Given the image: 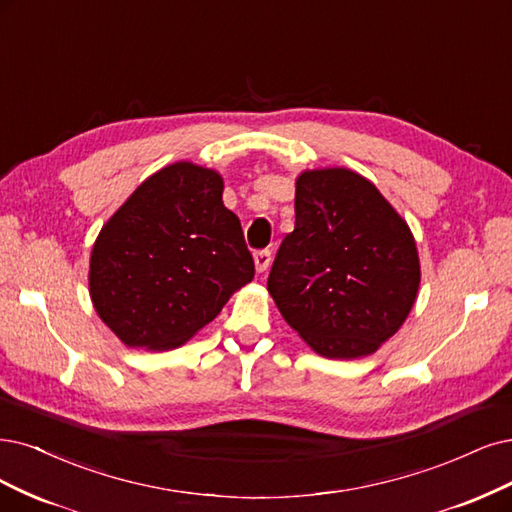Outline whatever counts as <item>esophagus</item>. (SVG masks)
<instances>
[{
  "label": "esophagus",
  "instance_id": "1",
  "mask_svg": "<svg viewBox=\"0 0 512 512\" xmlns=\"http://www.w3.org/2000/svg\"><path fill=\"white\" fill-rule=\"evenodd\" d=\"M253 261H255V270L257 272H266L270 268V263H272V251H268V249L257 251L253 255Z\"/></svg>",
  "mask_w": 512,
  "mask_h": 512
}]
</instances>
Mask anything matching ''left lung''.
<instances>
[{
  "label": "left lung",
  "mask_w": 512,
  "mask_h": 512,
  "mask_svg": "<svg viewBox=\"0 0 512 512\" xmlns=\"http://www.w3.org/2000/svg\"><path fill=\"white\" fill-rule=\"evenodd\" d=\"M422 280L407 221L369 179L344 166L295 181V230L268 291L287 325L320 356L363 358L403 327Z\"/></svg>",
  "instance_id": "8db88e82"
}]
</instances>
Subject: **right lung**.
<instances>
[{
    "instance_id": "obj_1",
    "label": "right lung",
    "mask_w": 512,
    "mask_h": 512,
    "mask_svg": "<svg viewBox=\"0 0 512 512\" xmlns=\"http://www.w3.org/2000/svg\"><path fill=\"white\" fill-rule=\"evenodd\" d=\"M253 276L240 219L223 204V177L181 160L147 177L101 227L88 291L124 346L173 350Z\"/></svg>"
}]
</instances>
